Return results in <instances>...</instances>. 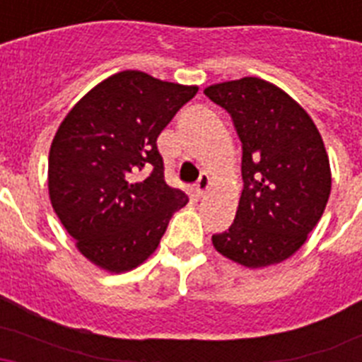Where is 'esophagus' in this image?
I'll return each instance as SVG.
<instances>
[{"label":"esophagus","mask_w":362,"mask_h":362,"mask_svg":"<svg viewBox=\"0 0 362 362\" xmlns=\"http://www.w3.org/2000/svg\"><path fill=\"white\" fill-rule=\"evenodd\" d=\"M210 188V177L209 174H201V177L197 179V183H196V194L197 196H204L206 194V190Z\"/></svg>","instance_id":"esophagus-1"}]
</instances>
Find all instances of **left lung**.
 I'll list each match as a JSON object with an SVG mask.
<instances>
[{"mask_svg": "<svg viewBox=\"0 0 362 362\" xmlns=\"http://www.w3.org/2000/svg\"><path fill=\"white\" fill-rule=\"evenodd\" d=\"M206 98L225 108L241 139L243 192L216 250L246 268L277 264L305 245L326 209L330 161L317 127L286 92L259 78L217 83Z\"/></svg>", "mask_w": 362, "mask_h": 362, "instance_id": "left-lung-1", "label": "left lung"}]
</instances>
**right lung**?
<instances>
[{
    "instance_id": "1",
    "label": "right lung",
    "mask_w": 362,
    "mask_h": 362,
    "mask_svg": "<svg viewBox=\"0 0 362 362\" xmlns=\"http://www.w3.org/2000/svg\"><path fill=\"white\" fill-rule=\"evenodd\" d=\"M196 94L197 86L124 70L83 95L59 124L49 153L50 203L78 250L99 268L119 274L139 267L172 214L188 203L185 192L165 183L156 141Z\"/></svg>"
}]
</instances>
